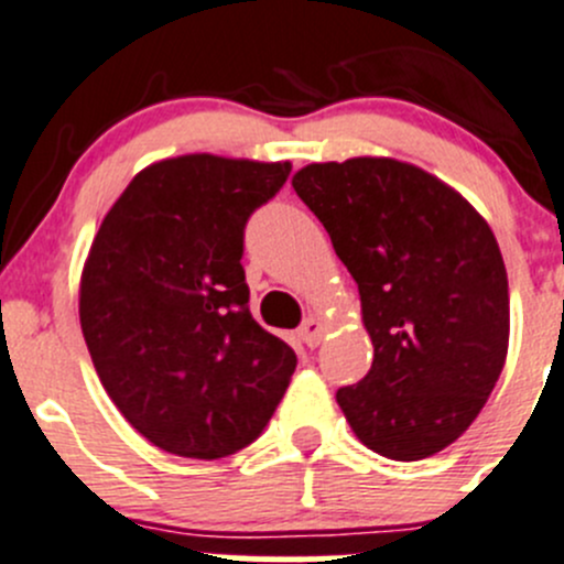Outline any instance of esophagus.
Here are the masks:
<instances>
[{
	"mask_svg": "<svg viewBox=\"0 0 564 564\" xmlns=\"http://www.w3.org/2000/svg\"><path fill=\"white\" fill-rule=\"evenodd\" d=\"M324 333H327V327H324V322L318 316H308L303 322V327H300V338H303V344L311 346V349H316V346L322 344Z\"/></svg>",
	"mask_w": 564,
	"mask_h": 564,
	"instance_id": "34e87169",
	"label": "esophagus"
}]
</instances>
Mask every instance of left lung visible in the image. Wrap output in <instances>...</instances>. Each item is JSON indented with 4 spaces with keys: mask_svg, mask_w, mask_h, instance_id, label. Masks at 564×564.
<instances>
[{
    "mask_svg": "<svg viewBox=\"0 0 564 564\" xmlns=\"http://www.w3.org/2000/svg\"><path fill=\"white\" fill-rule=\"evenodd\" d=\"M360 292L366 379L335 392L351 431L392 460L445 451L486 406L510 338L508 272L480 213L395 158L311 163L292 176Z\"/></svg>",
    "mask_w": 564,
    "mask_h": 564,
    "instance_id": "obj_1",
    "label": "left lung"
}]
</instances>
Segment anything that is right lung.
<instances>
[{
    "label": "right lung",
    "instance_id": "add662e5",
    "mask_svg": "<svg viewBox=\"0 0 564 564\" xmlns=\"http://www.w3.org/2000/svg\"><path fill=\"white\" fill-rule=\"evenodd\" d=\"M292 163L180 155L139 172L95 235L78 316L95 371L144 440L224 458L270 423L297 355L248 308L242 231Z\"/></svg>",
    "mask_w": 564,
    "mask_h": 564
}]
</instances>
